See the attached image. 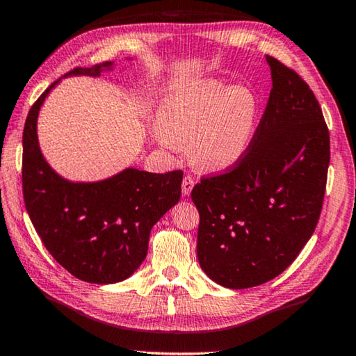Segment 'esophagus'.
<instances>
[{"instance_id":"34e87169","label":"esophagus","mask_w":356,"mask_h":356,"mask_svg":"<svg viewBox=\"0 0 356 356\" xmlns=\"http://www.w3.org/2000/svg\"><path fill=\"white\" fill-rule=\"evenodd\" d=\"M194 184H195L194 178H193V177H189V175H186V177L183 178V183H181L183 194H184V195H189V194H191V191H193V188H194Z\"/></svg>"}]
</instances>
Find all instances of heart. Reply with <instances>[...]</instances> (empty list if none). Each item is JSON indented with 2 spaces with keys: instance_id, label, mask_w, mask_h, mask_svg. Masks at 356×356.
<instances>
[{
  "instance_id": "heart-1",
  "label": "heart",
  "mask_w": 356,
  "mask_h": 356,
  "mask_svg": "<svg viewBox=\"0 0 356 356\" xmlns=\"http://www.w3.org/2000/svg\"><path fill=\"white\" fill-rule=\"evenodd\" d=\"M257 99L244 86L207 81L163 99L157 140L168 149L189 143V157L205 170H223L244 156L254 135Z\"/></svg>"
}]
</instances>
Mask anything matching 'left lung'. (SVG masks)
Instances as JSON below:
<instances>
[{"instance_id":"8db88e82","label":"left lung","mask_w":356,"mask_h":356,"mask_svg":"<svg viewBox=\"0 0 356 356\" xmlns=\"http://www.w3.org/2000/svg\"><path fill=\"white\" fill-rule=\"evenodd\" d=\"M266 60L273 88L245 154L191 193L200 216L199 264L229 289L264 284L297 259L326 191L331 147L319 102L296 70Z\"/></svg>"}]
</instances>
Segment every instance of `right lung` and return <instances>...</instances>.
<instances>
[{"instance_id":"add662e5","label":"right lung","mask_w":356,"mask_h":356,"mask_svg":"<svg viewBox=\"0 0 356 356\" xmlns=\"http://www.w3.org/2000/svg\"><path fill=\"white\" fill-rule=\"evenodd\" d=\"M67 75H99L102 67ZM44 90L24 127L22 191L30 220L53 259L70 275L92 284H114L131 276L147 254L149 233L181 195V170L149 173L127 168L97 183H70L41 156L37 118Z\"/></svg>"}]
</instances>
